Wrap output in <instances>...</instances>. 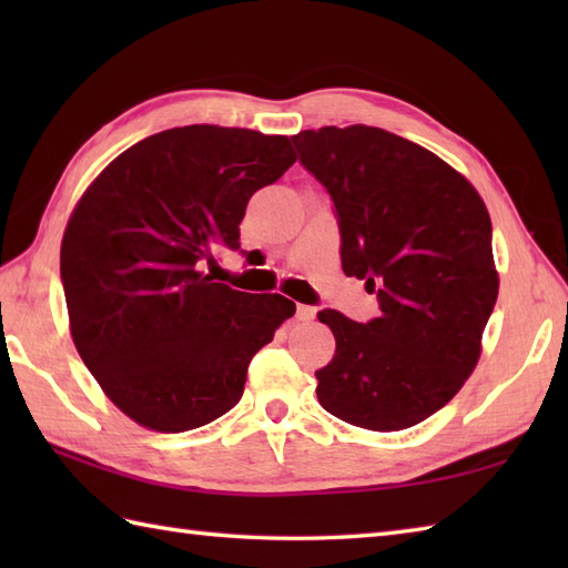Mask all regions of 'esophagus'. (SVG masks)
Returning <instances> with one entry per match:
<instances>
[{
  "instance_id": "1",
  "label": "esophagus",
  "mask_w": 568,
  "mask_h": 568,
  "mask_svg": "<svg viewBox=\"0 0 568 568\" xmlns=\"http://www.w3.org/2000/svg\"><path fill=\"white\" fill-rule=\"evenodd\" d=\"M315 315H317V310H315V307H310V305H297V320H300V322H310V320H315Z\"/></svg>"
}]
</instances>
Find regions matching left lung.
<instances>
[{"mask_svg": "<svg viewBox=\"0 0 568 568\" xmlns=\"http://www.w3.org/2000/svg\"><path fill=\"white\" fill-rule=\"evenodd\" d=\"M300 163L339 216L342 268L378 293L366 324L322 310L336 352L320 368V405L348 425H419L462 390L498 300L490 214L439 155L376 126L293 136Z\"/></svg>", "mask_w": 568, "mask_h": 568, "instance_id": "left-lung-1", "label": "left lung"}]
</instances>
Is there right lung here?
<instances>
[{
    "instance_id": "add662e5",
    "label": "right lung",
    "mask_w": 568,
    "mask_h": 568,
    "mask_svg": "<svg viewBox=\"0 0 568 568\" xmlns=\"http://www.w3.org/2000/svg\"><path fill=\"white\" fill-rule=\"evenodd\" d=\"M295 161L287 136L192 124L134 143L82 192L60 244L70 336L136 425L175 434L229 413L295 315L202 271L216 246L239 248L251 195Z\"/></svg>"
}]
</instances>
